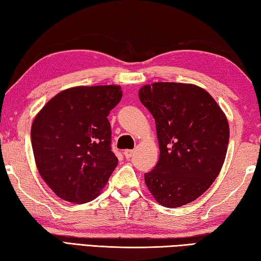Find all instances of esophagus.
Listing matches in <instances>:
<instances>
[{"label": "esophagus", "instance_id": "esophagus-1", "mask_svg": "<svg viewBox=\"0 0 261 261\" xmlns=\"http://www.w3.org/2000/svg\"><path fill=\"white\" fill-rule=\"evenodd\" d=\"M123 154H124V156L126 159H130L131 156H132V154H134V150L132 149H125L124 151H123Z\"/></svg>", "mask_w": 261, "mask_h": 261}]
</instances>
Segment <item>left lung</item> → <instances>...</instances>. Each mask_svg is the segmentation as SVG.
Masks as SVG:
<instances>
[{"instance_id":"1","label":"left lung","mask_w":261,"mask_h":261,"mask_svg":"<svg viewBox=\"0 0 261 261\" xmlns=\"http://www.w3.org/2000/svg\"><path fill=\"white\" fill-rule=\"evenodd\" d=\"M153 115L160 159L145 182L161 205L179 207L196 200L215 181L226 158L228 122L204 89L158 82L139 90Z\"/></svg>"}]
</instances>
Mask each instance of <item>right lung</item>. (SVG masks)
I'll use <instances>...</instances> for the list:
<instances>
[{
	"instance_id": "obj_1",
	"label": "right lung",
	"mask_w": 261,
	"mask_h": 261,
	"mask_svg": "<svg viewBox=\"0 0 261 261\" xmlns=\"http://www.w3.org/2000/svg\"><path fill=\"white\" fill-rule=\"evenodd\" d=\"M121 99L117 85L76 87L36 115L31 131L36 167L57 196L83 204L105 187L118 162L107 116Z\"/></svg>"
}]
</instances>
